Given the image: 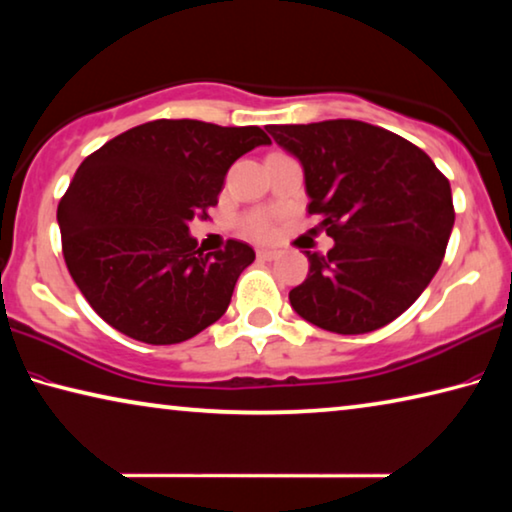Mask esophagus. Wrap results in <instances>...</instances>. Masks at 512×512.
I'll return each mask as SVG.
<instances>
[{
    "label": "esophagus",
    "instance_id": "1",
    "mask_svg": "<svg viewBox=\"0 0 512 512\" xmlns=\"http://www.w3.org/2000/svg\"><path fill=\"white\" fill-rule=\"evenodd\" d=\"M278 257V250H271V248H257V259H262V262H271V259Z\"/></svg>",
    "mask_w": 512,
    "mask_h": 512
}]
</instances>
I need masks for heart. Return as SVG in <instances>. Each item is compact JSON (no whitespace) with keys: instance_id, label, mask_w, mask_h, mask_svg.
<instances>
[{"instance_id":"b5f03b06","label":"heart","mask_w":512,"mask_h":512,"mask_svg":"<svg viewBox=\"0 0 512 512\" xmlns=\"http://www.w3.org/2000/svg\"><path fill=\"white\" fill-rule=\"evenodd\" d=\"M243 232L255 239H269L273 234V216L266 212H255L243 221Z\"/></svg>"}]
</instances>
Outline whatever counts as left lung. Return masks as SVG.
I'll use <instances>...</instances> for the list:
<instances>
[{
    "mask_svg": "<svg viewBox=\"0 0 512 512\" xmlns=\"http://www.w3.org/2000/svg\"><path fill=\"white\" fill-rule=\"evenodd\" d=\"M300 161L307 214L335 246L310 253V273L291 307L323 330L364 335L392 323L442 264L453 221L451 186L428 154L362 120L269 125Z\"/></svg>",
    "mask_w": 512,
    "mask_h": 512,
    "instance_id": "8db88e82",
    "label": "left lung"
}]
</instances>
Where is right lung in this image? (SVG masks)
I'll list each match as a JSON object with an SVG mask.
<instances>
[{"label": "right lung", "mask_w": 512, "mask_h": 512, "mask_svg": "<svg viewBox=\"0 0 512 512\" xmlns=\"http://www.w3.org/2000/svg\"><path fill=\"white\" fill-rule=\"evenodd\" d=\"M269 143L259 127L164 118L81 161L56 212L63 259L111 328L168 346L221 319L255 250L230 239L205 253L189 223L207 218L234 161Z\"/></svg>", "instance_id": "right-lung-1"}]
</instances>
